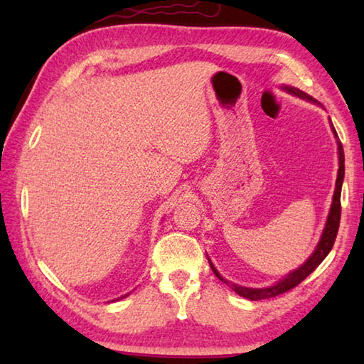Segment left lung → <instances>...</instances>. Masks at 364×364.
I'll list each match as a JSON object with an SVG mask.
<instances>
[{
  "instance_id": "left-lung-1",
  "label": "left lung",
  "mask_w": 364,
  "mask_h": 364,
  "mask_svg": "<svg viewBox=\"0 0 364 364\" xmlns=\"http://www.w3.org/2000/svg\"><path fill=\"white\" fill-rule=\"evenodd\" d=\"M281 90H284L286 93L292 95V96H297V97H300V100H304L306 102L316 104V106L323 107L321 104H319L315 100V97H311L310 95H306L305 91H301L299 88H294V86L284 85V86H281ZM329 122H331V119H329ZM331 130H332V133H334V138L337 141V156H338V170H337L336 189H334V196H332V204H331V208H329L328 220H326L324 230L321 232V237H319V242L316 244V247H315V250H313V254L306 258V262L304 264H300L297 269H294L289 274H286L284 278L279 279L278 282H276V284L257 289V287H244V286L234 284V282H230L228 279H225L223 276L218 273V269L215 268V264L210 262V258H208V263H210V268L215 273V276H217L220 281H223L225 284L230 286L232 291L241 295V297L249 299V300H262V299L276 297V295L291 291L292 287L299 286L308 274H311L313 271L318 268V264L321 263L326 257H328V254L332 249V245H334L337 231H338V223H341V193H342V183H343V175H345V165H343L345 156H343L342 143L338 141L336 128L332 127V122H331Z\"/></svg>"
}]
</instances>
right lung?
Segmentation results:
<instances>
[{"label":"right lung","mask_w":364,"mask_h":364,"mask_svg":"<svg viewBox=\"0 0 364 364\" xmlns=\"http://www.w3.org/2000/svg\"><path fill=\"white\" fill-rule=\"evenodd\" d=\"M128 295H130V294H125V295H122L120 299H125V297H128ZM115 300H119V299H115Z\"/></svg>","instance_id":"obj_1"}]
</instances>
